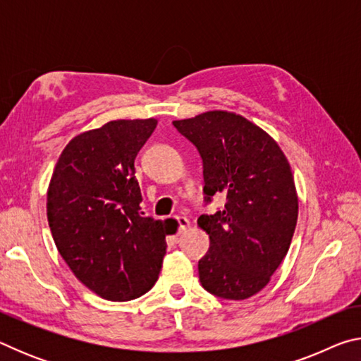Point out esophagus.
<instances>
[{
	"label": "esophagus",
	"mask_w": 361,
	"mask_h": 361,
	"mask_svg": "<svg viewBox=\"0 0 361 361\" xmlns=\"http://www.w3.org/2000/svg\"><path fill=\"white\" fill-rule=\"evenodd\" d=\"M175 223L178 224V232H185L189 228V219L185 216H175Z\"/></svg>",
	"instance_id": "esophagus-1"
}]
</instances>
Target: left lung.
<instances>
[{
    "label": "left lung",
    "instance_id": "1",
    "mask_svg": "<svg viewBox=\"0 0 361 361\" xmlns=\"http://www.w3.org/2000/svg\"><path fill=\"white\" fill-rule=\"evenodd\" d=\"M173 127L202 159L205 205L215 195L224 199L223 209L197 219L210 237L199 259L200 283L223 299L253 296L283 261L296 228L290 164L264 130L239 114L207 111Z\"/></svg>",
    "mask_w": 361,
    "mask_h": 361
}]
</instances>
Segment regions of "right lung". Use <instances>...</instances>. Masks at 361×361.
Here are the masks:
<instances>
[{
	"mask_svg": "<svg viewBox=\"0 0 361 361\" xmlns=\"http://www.w3.org/2000/svg\"><path fill=\"white\" fill-rule=\"evenodd\" d=\"M156 119L111 121L66 145L47 191L59 253L95 295L130 301L156 283L169 221L145 216L135 157Z\"/></svg>",
	"mask_w": 361,
	"mask_h": 361,
	"instance_id": "1",
	"label": "right lung"
}]
</instances>
